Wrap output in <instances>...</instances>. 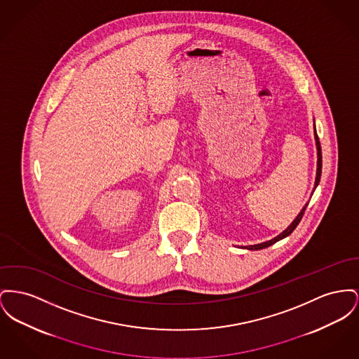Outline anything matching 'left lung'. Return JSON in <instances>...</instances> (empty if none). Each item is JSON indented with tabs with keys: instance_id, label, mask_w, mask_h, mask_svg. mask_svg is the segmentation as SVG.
Returning a JSON list of instances; mask_svg holds the SVG:
<instances>
[{
	"instance_id": "1",
	"label": "left lung",
	"mask_w": 359,
	"mask_h": 359,
	"mask_svg": "<svg viewBox=\"0 0 359 359\" xmlns=\"http://www.w3.org/2000/svg\"><path fill=\"white\" fill-rule=\"evenodd\" d=\"M315 140H316V148H317V170H316V180H315V189H316L317 186H318V183H320V177H321V167H323V160H321V147H320V141H318V137H317L316 128H315ZM306 206H308V203L302 208V210L299 211V214L295 217L294 221L283 231V232L280 233V234H278L276 237H274L273 240H269V241H266V243H260V244H256V245H248V247H244L245 250H252V251H257V250H263V248H267V247H270V245H273L275 244L276 241H279V240H282V238H285V237H287L290 233L294 231L295 228H297V225L299 224V221H301V218H302V215H304V212H305V209H306Z\"/></svg>"
}]
</instances>
